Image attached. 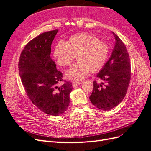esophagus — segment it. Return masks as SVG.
<instances>
[{"label":"esophagus","instance_id":"esophagus-1","mask_svg":"<svg viewBox=\"0 0 151 151\" xmlns=\"http://www.w3.org/2000/svg\"><path fill=\"white\" fill-rule=\"evenodd\" d=\"M82 84V82H77V81H73L72 82V86H77Z\"/></svg>","mask_w":151,"mask_h":151}]
</instances>
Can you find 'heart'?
Here are the masks:
<instances>
[{
  "label": "heart",
  "instance_id": "b5f03b06",
  "mask_svg": "<svg viewBox=\"0 0 151 151\" xmlns=\"http://www.w3.org/2000/svg\"><path fill=\"white\" fill-rule=\"evenodd\" d=\"M108 54L107 45L88 33L72 35L67 43L59 41L53 51L56 62L62 67L70 65L76 55L77 61L66 72L67 78L74 81L84 79L91 70L101 69Z\"/></svg>",
  "mask_w": 151,
  "mask_h": 151
}]
</instances>
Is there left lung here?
I'll list each match as a JSON object with an SVG mask.
<instances>
[{"label": "left lung", "instance_id": "obj_1", "mask_svg": "<svg viewBox=\"0 0 151 151\" xmlns=\"http://www.w3.org/2000/svg\"><path fill=\"white\" fill-rule=\"evenodd\" d=\"M112 33L115 47L109 60L97 74L103 83L93 82L94 88L89 97L91 102L103 111L110 110L122 101L131 77L130 57L125 45L115 33Z\"/></svg>", "mask_w": 151, "mask_h": 151}]
</instances>
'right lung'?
<instances>
[{"mask_svg":"<svg viewBox=\"0 0 151 151\" xmlns=\"http://www.w3.org/2000/svg\"><path fill=\"white\" fill-rule=\"evenodd\" d=\"M58 29L45 32L31 40L22 50L19 60V72L28 98L41 111L52 116L64 113L69 105L70 82L62 81V73L58 71L52 60L51 45Z\"/></svg>","mask_w":151,"mask_h":151,"instance_id":"add662e5","label":"right lung"}]
</instances>
